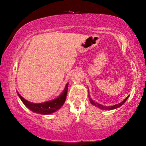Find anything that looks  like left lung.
Returning a JSON list of instances; mask_svg holds the SVG:
<instances>
[{"label": "left lung", "mask_w": 146, "mask_h": 146, "mask_svg": "<svg viewBox=\"0 0 146 146\" xmlns=\"http://www.w3.org/2000/svg\"><path fill=\"white\" fill-rule=\"evenodd\" d=\"M129 96H127L126 98H125V99L123 100V101H122L121 102H120V103H119V104L113 105V106H103V105L99 104V103L95 102L93 99H92L91 98H90V96L89 95V100H90V102L91 103V104H93V105H94V106H96V107L99 108L100 109L104 110H114V109L118 108H119L120 106H121L122 105H123V104H124V103H125V102H126V100L128 99V98H129Z\"/></svg>", "instance_id": "left-lung-1"}]
</instances>
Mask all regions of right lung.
I'll list each match as a JSON object with an SVG mask.
<instances>
[{
    "mask_svg": "<svg viewBox=\"0 0 146 146\" xmlns=\"http://www.w3.org/2000/svg\"><path fill=\"white\" fill-rule=\"evenodd\" d=\"M68 83L66 84L64 90L62 91L61 94L57 98L42 103L31 102L25 99L17 91V93L22 102L25 104V106L28 108L30 110L35 112V113H40L42 114V115H48V114H51L53 112L57 111L64 104L66 100L67 91H68Z\"/></svg>",
    "mask_w": 146,
    "mask_h": 146,
    "instance_id": "1",
    "label": "right lung"
}]
</instances>
